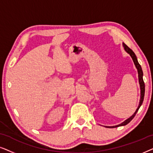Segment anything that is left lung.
I'll use <instances>...</instances> for the list:
<instances>
[{
	"label": "left lung",
	"mask_w": 153,
	"mask_h": 153,
	"mask_svg": "<svg viewBox=\"0 0 153 153\" xmlns=\"http://www.w3.org/2000/svg\"><path fill=\"white\" fill-rule=\"evenodd\" d=\"M123 47H124L125 51H126L127 53H128L129 55H130L131 58H132L136 68H137V69L138 74H139V84H140V89H141V98H140V102H139V106H138L137 110H136L134 114L132 116H131V117H129L128 119H127L126 120H125L124 122L122 123L120 125H116V126H111V127L106 126V127H111V128H114V127H118L119 126H124V125H126L127 124H128V123L130 122V121L134 118V117L135 116V115L137 114V111H139L140 106H141L142 103H143V99H144V95H145V83H144V81H143V71H142L141 67V65H140V64L139 63V62H138L137 56H136L135 53H134L132 50H131V49H129V48L127 47V46L124 43L123 44Z\"/></svg>",
	"instance_id": "obj_1"
}]
</instances>
